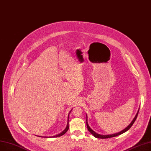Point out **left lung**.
Listing matches in <instances>:
<instances>
[{
  "label": "left lung",
  "instance_id": "1",
  "mask_svg": "<svg viewBox=\"0 0 151 151\" xmlns=\"http://www.w3.org/2000/svg\"><path fill=\"white\" fill-rule=\"evenodd\" d=\"M139 110V109L138 110V112H137V113L136 114V115L135 117L134 118V119H133V120L132 122V123H131L129 124V125H128L126 128H124L123 130L121 131V132H119V133H117L113 134H109V135H101V134H97V133H95L93 130H92V129H91V128L89 127L88 124V123H87V117H86V125H87L88 129L89 132L92 134H93L94 137H97V138L106 139V138H109V137H115V136H119V135H120V134H122V133H124V132H126L127 131H128V130L131 127H132V125L133 124V123H134L135 120H136V119H137V115H138Z\"/></svg>",
  "mask_w": 151,
  "mask_h": 151
}]
</instances>
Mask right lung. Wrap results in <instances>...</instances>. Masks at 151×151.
<instances>
[{
    "label": "right lung",
    "instance_id": "right-lung-1",
    "mask_svg": "<svg viewBox=\"0 0 151 151\" xmlns=\"http://www.w3.org/2000/svg\"><path fill=\"white\" fill-rule=\"evenodd\" d=\"M71 112V111H70ZM69 114H68V119H69ZM68 123H67V127H66V128H65L63 132L61 133H60V134H57V135H55V136H50V137H59V136H62L63 134H64L65 133H66L67 131H68Z\"/></svg>",
    "mask_w": 151,
    "mask_h": 151
}]
</instances>
